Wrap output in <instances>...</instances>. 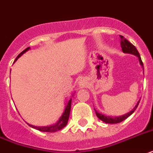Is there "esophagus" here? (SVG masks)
I'll return each instance as SVG.
<instances>
[{
	"mask_svg": "<svg viewBox=\"0 0 153 153\" xmlns=\"http://www.w3.org/2000/svg\"><path fill=\"white\" fill-rule=\"evenodd\" d=\"M80 84H82V83H80Z\"/></svg>",
	"mask_w": 153,
	"mask_h": 153,
	"instance_id": "obj_1",
	"label": "esophagus"
}]
</instances>
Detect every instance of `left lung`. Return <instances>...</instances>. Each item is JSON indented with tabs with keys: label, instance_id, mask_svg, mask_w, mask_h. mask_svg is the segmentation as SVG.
<instances>
[{
	"label": "left lung",
	"instance_id": "obj_1",
	"mask_svg": "<svg viewBox=\"0 0 153 153\" xmlns=\"http://www.w3.org/2000/svg\"><path fill=\"white\" fill-rule=\"evenodd\" d=\"M120 40H121V47H122V51L124 53H131V54H134V55L137 56L139 58V60H140V63L141 65L143 67H144V65H143V62H142L141 58H140V53H139L138 51L136 50V48L132 44H131L130 42H128L126 38H124L123 36H120ZM139 101L137 102V104L136 105V107L132 109V110L130 111V112H128V114H126V115H123L122 116H119V117H110V116H106V115H103L102 114H100L98 111H96V110H95V113H96V115H97V117L99 119H100L101 120L105 122V123H120L122 121H123L124 120L128 118V116H130V115L132 114V113L136 111V108L138 107L139 105Z\"/></svg>",
	"mask_w": 153,
	"mask_h": 153
}]
</instances>
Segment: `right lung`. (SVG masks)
I'll list each match as a JSON object with an SVG mask.
<instances>
[{"instance_id":"1","label":"right lung","mask_w":153,"mask_h":153,"mask_svg":"<svg viewBox=\"0 0 153 153\" xmlns=\"http://www.w3.org/2000/svg\"><path fill=\"white\" fill-rule=\"evenodd\" d=\"M29 49H30V47H28V48H26L25 50L22 51V53H20L17 57V58L15 59L14 62H16V60H17V58H20L24 53H25ZM71 100H69V102L66 104V107L65 108L63 114H62V115L59 119V120L55 124H53V125L51 126H46V127H36V126H33L31 124H29V125L31 128H35V129L39 130L41 131H45V132H55V131H59V130L62 129L64 127H66V125L67 124L69 116H70V112H71Z\"/></svg>"}]
</instances>
